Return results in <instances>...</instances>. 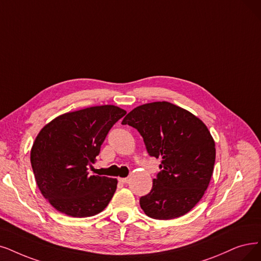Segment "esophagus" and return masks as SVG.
Here are the masks:
<instances>
[{
	"label": "esophagus",
	"mask_w": 261,
	"mask_h": 261,
	"mask_svg": "<svg viewBox=\"0 0 261 261\" xmlns=\"http://www.w3.org/2000/svg\"><path fill=\"white\" fill-rule=\"evenodd\" d=\"M119 181H120L121 183H127V182H128V178H120Z\"/></svg>",
	"instance_id": "esophagus-1"
}]
</instances>
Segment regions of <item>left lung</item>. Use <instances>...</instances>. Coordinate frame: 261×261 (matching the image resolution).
Returning a JSON list of instances; mask_svg holds the SVG:
<instances>
[{
  "instance_id": "obj_1",
  "label": "left lung",
  "mask_w": 261,
  "mask_h": 261,
  "mask_svg": "<svg viewBox=\"0 0 261 261\" xmlns=\"http://www.w3.org/2000/svg\"><path fill=\"white\" fill-rule=\"evenodd\" d=\"M136 128L162 171L151 192L140 198L143 212L155 220L180 217L200 201L215 163V142L205 124L168 101L134 108L122 121Z\"/></svg>"
}]
</instances>
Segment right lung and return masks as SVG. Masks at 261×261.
<instances>
[{
  "label": "right lung",
  "mask_w": 261,
  "mask_h": 261,
  "mask_svg": "<svg viewBox=\"0 0 261 261\" xmlns=\"http://www.w3.org/2000/svg\"><path fill=\"white\" fill-rule=\"evenodd\" d=\"M125 113L113 105L89 107L61 114L40 129L31 149V165L40 193L56 210L88 217L108 205L118 180L90 175L88 169Z\"/></svg>",
  "instance_id": "add662e5"
}]
</instances>
